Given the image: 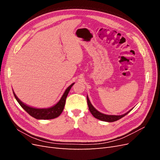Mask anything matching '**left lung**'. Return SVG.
Here are the masks:
<instances>
[{
	"label": "left lung",
	"instance_id": "obj_1",
	"mask_svg": "<svg viewBox=\"0 0 160 160\" xmlns=\"http://www.w3.org/2000/svg\"><path fill=\"white\" fill-rule=\"evenodd\" d=\"M87 101H88V107H89V109L90 111V112L91 113V114L93 115V116L94 118H95L96 119H98L99 120L103 121V122H115V121H118L119 119H120L121 118H122L123 117H124L125 115H126L128 113H129L131 110H129V111H128L127 113H124L123 115H105L103 114L102 113H100L99 111H98L97 110L92 104L91 103L89 99L88 96L87 95Z\"/></svg>",
	"mask_w": 160,
	"mask_h": 160
}]
</instances>
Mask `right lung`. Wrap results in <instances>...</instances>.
<instances>
[{
	"instance_id": "obj_1",
	"label": "right lung",
	"mask_w": 160,
	"mask_h": 160,
	"mask_svg": "<svg viewBox=\"0 0 160 160\" xmlns=\"http://www.w3.org/2000/svg\"><path fill=\"white\" fill-rule=\"evenodd\" d=\"M73 85L74 83H72L69 87H68L64 92L63 95H62L61 99L59 101V102L54 106H52V107L49 108L38 109L31 108L30 106H28L25 103H23L22 101L17 98L15 93H14V91L13 94L14 98H15V99L18 101V103L20 104L21 107L34 118L37 119H51L59 117L62 112V111L64 109L67 95H68L71 88Z\"/></svg>"
}]
</instances>
